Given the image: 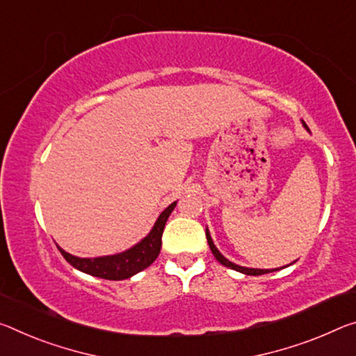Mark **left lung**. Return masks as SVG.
Wrapping results in <instances>:
<instances>
[{"mask_svg":"<svg viewBox=\"0 0 356 356\" xmlns=\"http://www.w3.org/2000/svg\"><path fill=\"white\" fill-rule=\"evenodd\" d=\"M302 123H304V122H302ZM304 127L307 128L306 123H304ZM307 129H309V128H307ZM206 238H207V244H209V247H211V250H212V253H213V257H216V258H217V261H218V263H222L223 266H227V268H229V269H234V270H239V273H242V274H247V275H261V274L273 273V270H274V269H253V268H244V266H239V264L231 263L229 259L225 258V257L222 255V253L218 252L217 247L213 245L211 234H209V229H206Z\"/></svg>","mask_w":356,"mask_h":356,"instance_id":"1","label":"left lung"}]
</instances>
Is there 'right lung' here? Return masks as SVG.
I'll list each match as a JSON object with an SVG mask.
<instances>
[{
	"label": "right lung",
	"mask_w": 356,
	"mask_h": 356,
	"mask_svg": "<svg viewBox=\"0 0 356 356\" xmlns=\"http://www.w3.org/2000/svg\"><path fill=\"white\" fill-rule=\"evenodd\" d=\"M177 201H174L172 204H169L165 211L160 213V217L156 218V222L152 228L150 233L145 238L138 242L136 245L128 249L127 252L117 253V255L109 257H98V258H79L71 255V253L65 252L61 247L58 250L61 255L71 266L82 270V273L95 275L99 279L107 280H123L129 279L131 275L140 273V270L149 268L152 263L155 261L158 253L161 249V236L163 229H165L166 220L171 216V212L176 207Z\"/></svg>",
	"instance_id": "1"
}]
</instances>
